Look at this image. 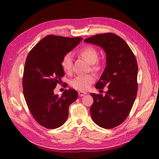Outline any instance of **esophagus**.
Instances as JSON below:
<instances>
[{
    "mask_svg": "<svg viewBox=\"0 0 159 159\" xmlns=\"http://www.w3.org/2000/svg\"><path fill=\"white\" fill-rule=\"evenodd\" d=\"M78 93H79V95L80 96H83L84 95H85V94H87V92H78Z\"/></svg>",
    "mask_w": 159,
    "mask_h": 159,
    "instance_id": "34e87169",
    "label": "esophagus"
}]
</instances>
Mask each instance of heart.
I'll use <instances>...</instances> for the list:
<instances>
[{
  "label": "heart",
  "mask_w": 159,
  "mask_h": 159,
  "mask_svg": "<svg viewBox=\"0 0 159 159\" xmlns=\"http://www.w3.org/2000/svg\"><path fill=\"white\" fill-rule=\"evenodd\" d=\"M78 55L91 64V69L98 72L101 69L100 63L97 61L98 59L99 52L97 49L92 46H87L78 52ZM61 66L66 73L69 74L72 71V59L70 54L63 57L61 61ZM95 81V77L93 74H87L84 76H78L71 81L72 87L80 91H86L89 88L90 85Z\"/></svg>",
  "instance_id": "1"
}]
</instances>
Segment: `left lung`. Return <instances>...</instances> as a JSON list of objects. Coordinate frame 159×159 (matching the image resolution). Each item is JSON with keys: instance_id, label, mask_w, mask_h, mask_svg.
Wrapping results in <instances>:
<instances>
[{"instance_id": "left-lung-1", "label": "left lung", "mask_w": 159, "mask_h": 159, "mask_svg": "<svg viewBox=\"0 0 159 159\" xmlns=\"http://www.w3.org/2000/svg\"><path fill=\"white\" fill-rule=\"evenodd\" d=\"M84 42L100 46L106 52L107 66L96 83V89L108 90L105 96L91 93L93 103L91 116L98 126L113 128L126 119L135 100L138 66L135 56L124 40L114 33L90 37Z\"/></svg>"}]
</instances>
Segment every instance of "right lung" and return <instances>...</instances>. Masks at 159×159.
Segmentation results:
<instances>
[{"label": "right lung", "mask_w": 159, "mask_h": 159, "mask_svg": "<svg viewBox=\"0 0 159 159\" xmlns=\"http://www.w3.org/2000/svg\"><path fill=\"white\" fill-rule=\"evenodd\" d=\"M83 38L49 35L33 47L26 57L22 85L26 104L41 126L54 129L65 123L70 104L78 98L73 89H66L59 97L54 93L64 72L63 57L79 44Z\"/></svg>", "instance_id": "add662e5"}]
</instances>
